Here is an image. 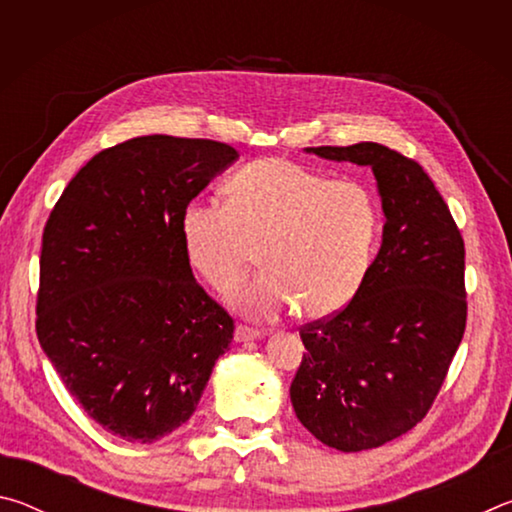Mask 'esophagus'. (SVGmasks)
Listing matches in <instances>:
<instances>
[{
	"instance_id": "34e87169",
	"label": "esophagus",
	"mask_w": 512,
	"mask_h": 512,
	"mask_svg": "<svg viewBox=\"0 0 512 512\" xmlns=\"http://www.w3.org/2000/svg\"><path fill=\"white\" fill-rule=\"evenodd\" d=\"M259 336H262V332H259V329H255V327L237 325V329H235V341H237V343L255 341V339H259Z\"/></svg>"
}]
</instances>
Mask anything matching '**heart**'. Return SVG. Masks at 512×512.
Wrapping results in <instances>:
<instances>
[{
  "mask_svg": "<svg viewBox=\"0 0 512 512\" xmlns=\"http://www.w3.org/2000/svg\"><path fill=\"white\" fill-rule=\"evenodd\" d=\"M230 203L194 201L183 214L189 264L216 291L239 284L264 248L268 271L232 296L241 314L273 318L343 309L366 280L379 207L359 180L264 158L228 180Z\"/></svg>",
  "mask_w": 512,
  "mask_h": 512,
  "instance_id": "obj_1",
  "label": "heart"
}]
</instances>
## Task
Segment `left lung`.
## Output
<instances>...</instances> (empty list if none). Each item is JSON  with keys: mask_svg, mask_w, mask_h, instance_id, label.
<instances>
[{"mask_svg": "<svg viewBox=\"0 0 512 512\" xmlns=\"http://www.w3.org/2000/svg\"><path fill=\"white\" fill-rule=\"evenodd\" d=\"M307 153L370 167L386 216L357 296L300 327L307 352L289 391L320 443L363 452L413 429L443 386L467 320L465 246L415 160L377 142Z\"/></svg>", "mask_w": 512, "mask_h": 512, "instance_id": "8db88e82", "label": "left lung"}]
</instances>
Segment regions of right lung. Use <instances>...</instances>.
<instances>
[{"label":"right lung","instance_id":"1","mask_svg":"<svg viewBox=\"0 0 512 512\" xmlns=\"http://www.w3.org/2000/svg\"><path fill=\"white\" fill-rule=\"evenodd\" d=\"M239 158L214 140L144 135L69 180L42 235L36 332L69 395L128 443L192 418L235 323L194 280L183 214Z\"/></svg>","mask_w":512,"mask_h":512}]
</instances>
